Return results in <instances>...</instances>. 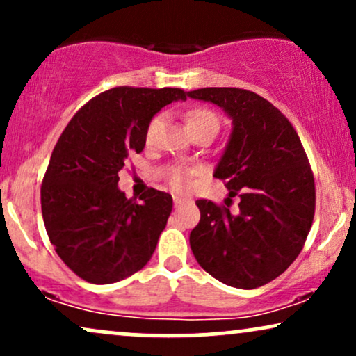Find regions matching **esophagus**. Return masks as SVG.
<instances>
[{"label":"esophagus","mask_w":356,"mask_h":356,"mask_svg":"<svg viewBox=\"0 0 356 356\" xmlns=\"http://www.w3.org/2000/svg\"><path fill=\"white\" fill-rule=\"evenodd\" d=\"M181 204H184V199L179 197V195H174V206L179 207V206H181Z\"/></svg>","instance_id":"esophagus-1"}]
</instances>
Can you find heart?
Masks as SVG:
<instances>
[{
    "label": "heart",
    "instance_id": "b5f03b06",
    "mask_svg": "<svg viewBox=\"0 0 356 356\" xmlns=\"http://www.w3.org/2000/svg\"><path fill=\"white\" fill-rule=\"evenodd\" d=\"M159 124H161V118L155 117L152 122L149 124V129H147V138L154 136V132L157 130ZM186 125L189 129V132H197L201 129H219V120L216 117L214 112H211L209 108L206 107H194L187 110L186 113ZM189 170H184L181 167H174L172 172H170V184L177 191H184L187 186H189Z\"/></svg>",
    "mask_w": 356,
    "mask_h": 356
}]
</instances>
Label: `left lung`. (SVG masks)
Here are the masks:
<instances>
[{
    "label": "left lung",
    "instance_id": "8db88e82",
    "mask_svg": "<svg viewBox=\"0 0 356 356\" xmlns=\"http://www.w3.org/2000/svg\"><path fill=\"white\" fill-rule=\"evenodd\" d=\"M218 105L231 117L232 132L214 170L230 200L218 206L195 201L201 220L191 232L194 257L220 283L254 289L296 259L314 216V179L291 122L254 92L211 87L187 93Z\"/></svg>",
    "mask_w": 356,
    "mask_h": 356
}]
</instances>
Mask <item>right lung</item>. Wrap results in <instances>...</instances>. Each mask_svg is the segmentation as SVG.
<instances>
[{
  "label": "right lung",
  "instance_id": "1",
  "mask_svg": "<svg viewBox=\"0 0 356 356\" xmlns=\"http://www.w3.org/2000/svg\"><path fill=\"white\" fill-rule=\"evenodd\" d=\"M181 88H110L65 127L42 184L50 243L65 264L93 284L132 276L152 257L172 211V195L150 187L136 199L118 189V172L145 147L155 113Z\"/></svg>",
  "mask_w": 356,
  "mask_h": 356
}]
</instances>
